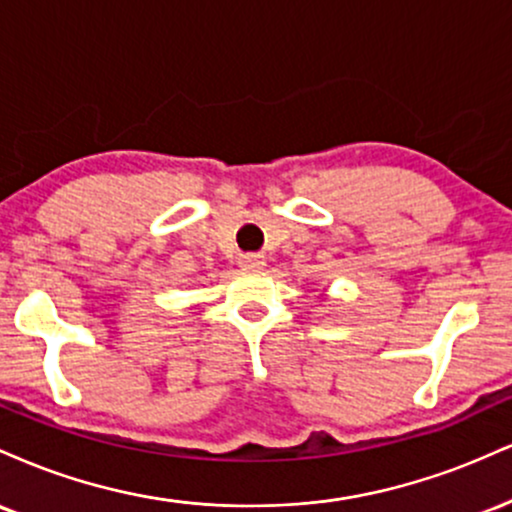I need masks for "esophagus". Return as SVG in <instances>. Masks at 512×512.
Here are the masks:
<instances>
[{"label":"esophagus","instance_id":"esophagus-1","mask_svg":"<svg viewBox=\"0 0 512 512\" xmlns=\"http://www.w3.org/2000/svg\"><path fill=\"white\" fill-rule=\"evenodd\" d=\"M239 266H242L244 270H263V266H266V256L246 254L239 258Z\"/></svg>","mask_w":512,"mask_h":512}]
</instances>
